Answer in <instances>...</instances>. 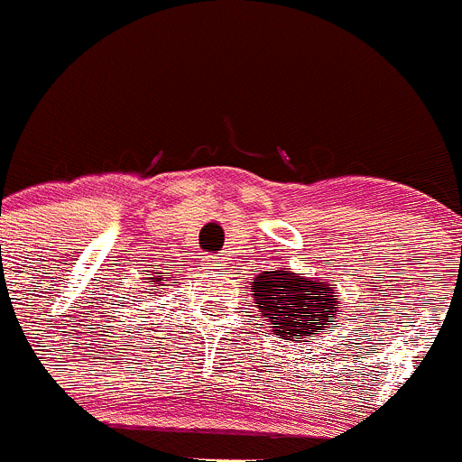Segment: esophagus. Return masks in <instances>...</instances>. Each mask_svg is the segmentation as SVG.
<instances>
[{"label": "esophagus", "instance_id": "1", "mask_svg": "<svg viewBox=\"0 0 462 462\" xmlns=\"http://www.w3.org/2000/svg\"><path fill=\"white\" fill-rule=\"evenodd\" d=\"M202 266H205V269H211L214 273H217V271L226 269V260H223V257H217V255H207V257H202Z\"/></svg>", "mask_w": 462, "mask_h": 462}]
</instances>
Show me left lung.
<instances>
[{
    "instance_id": "left-lung-1",
    "label": "left lung",
    "mask_w": 462,
    "mask_h": 462,
    "mask_svg": "<svg viewBox=\"0 0 462 462\" xmlns=\"http://www.w3.org/2000/svg\"><path fill=\"white\" fill-rule=\"evenodd\" d=\"M253 299L271 330L282 339L314 337L337 312L335 290L291 271H264L253 282Z\"/></svg>"
}]
</instances>
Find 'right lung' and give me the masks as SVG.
I'll list each match as a JSON object with an SVG mask.
<instances>
[{"label":"right lung","mask_w":462,"mask_h":462,"mask_svg":"<svg viewBox=\"0 0 462 462\" xmlns=\"http://www.w3.org/2000/svg\"><path fill=\"white\" fill-rule=\"evenodd\" d=\"M150 282H152V287H159V284H162V278H159V275H154V278H150Z\"/></svg>","instance_id":"1"}]
</instances>
